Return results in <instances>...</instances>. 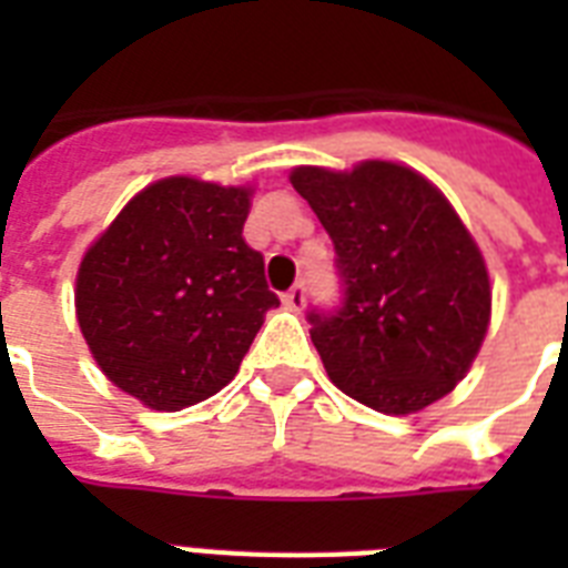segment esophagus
<instances>
[{
	"instance_id": "esophagus-1",
	"label": "esophagus",
	"mask_w": 568,
	"mask_h": 568,
	"mask_svg": "<svg viewBox=\"0 0 568 568\" xmlns=\"http://www.w3.org/2000/svg\"><path fill=\"white\" fill-rule=\"evenodd\" d=\"M283 303H285V310L301 312L303 306H306V285H303V283L292 285V288L283 294Z\"/></svg>"
}]
</instances>
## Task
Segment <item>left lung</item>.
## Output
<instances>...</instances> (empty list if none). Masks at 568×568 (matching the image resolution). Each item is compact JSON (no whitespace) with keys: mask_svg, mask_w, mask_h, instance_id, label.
<instances>
[{"mask_svg":"<svg viewBox=\"0 0 568 568\" xmlns=\"http://www.w3.org/2000/svg\"><path fill=\"white\" fill-rule=\"evenodd\" d=\"M336 247L342 306L312 310V345L345 395L418 413L466 377L493 310L475 239L436 185L395 162L294 168Z\"/></svg>","mask_w":568,"mask_h":568,"instance_id":"left-lung-1","label":"left lung"}]
</instances>
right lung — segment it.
<instances>
[{
    "mask_svg": "<svg viewBox=\"0 0 568 568\" xmlns=\"http://www.w3.org/2000/svg\"><path fill=\"white\" fill-rule=\"evenodd\" d=\"M250 189L168 176L132 196L84 253L75 318L102 374L150 409L221 392L280 306L244 241Z\"/></svg>",
    "mask_w": 568,
    "mask_h": 568,
    "instance_id": "add662e5",
    "label": "right lung"
}]
</instances>
